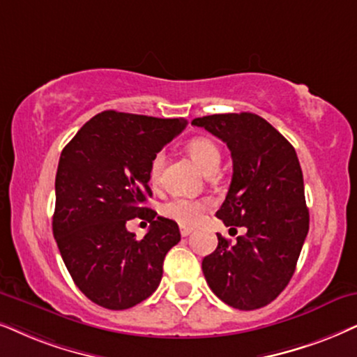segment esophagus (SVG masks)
Instances as JSON below:
<instances>
[{
    "instance_id": "obj_1",
    "label": "esophagus",
    "mask_w": 357,
    "mask_h": 357,
    "mask_svg": "<svg viewBox=\"0 0 357 357\" xmlns=\"http://www.w3.org/2000/svg\"><path fill=\"white\" fill-rule=\"evenodd\" d=\"M179 232H181L183 237H188L189 234L192 232V229L191 227H181V229H179Z\"/></svg>"
}]
</instances>
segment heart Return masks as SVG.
I'll return each mask as SVG.
<instances>
[{
    "label": "heart",
    "instance_id": "obj_1",
    "mask_svg": "<svg viewBox=\"0 0 357 357\" xmlns=\"http://www.w3.org/2000/svg\"><path fill=\"white\" fill-rule=\"evenodd\" d=\"M189 155L192 160L201 166L204 173L218 169L220 163V151L219 146L209 138H194L188 145ZM165 155L163 153H156L151 158L150 163V179L151 183H158L161 178V171H163ZM211 202L207 199H194V197H173V199L166 202L161 207L165 218H168L179 225H196L204 215V212L209 209Z\"/></svg>",
    "mask_w": 357,
    "mask_h": 357
}]
</instances>
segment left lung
I'll return each mask as SVG.
<instances>
[{"mask_svg":"<svg viewBox=\"0 0 357 357\" xmlns=\"http://www.w3.org/2000/svg\"><path fill=\"white\" fill-rule=\"evenodd\" d=\"M192 125L231 150V188L215 215L247 229L234 245L219 234L218 249L202 260L206 282L232 308H261L285 290L308 234L298 156L267 120L249 112L201 116Z\"/></svg>","mask_w":357,"mask_h":357,"instance_id":"left-lung-1","label":"left lung"}]
</instances>
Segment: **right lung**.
I'll return each mask as SVG.
<instances>
[{
    "label": "right lung",
    "mask_w": 357,
    "mask_h": 357,
    "mask_svg": "<svg viewBox=\"0 0 357 357\" xmlns=\"http://www.w3.org/2000/svg\"><path fill=\"white\" fill-rule=\"evenodd\" d=\"M188 125L183 119L107 110L90 119L61 153L52 232L79 290L108 310L142 303L160 285L163 261L181 241L174 220L143 207L151 158ZM145 218L142 241L126 222Z\"/></svg>",
    "instance_id": "1"
}]
</instances>
